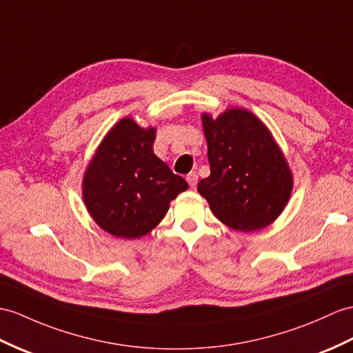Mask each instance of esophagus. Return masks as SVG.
<instances>
[{
	"mask_svg": "<svg viewBox=\"0 0 353 353\" xmlns=\"http://www.w3.org/2000/svg\"><path fill=\"white\" fill-rule=\"evenodd\" d=\"M185 179H187L188 185L196 187V184H197V174H196V172H190V174L185 176Z\"/></svg>",
	"mask_w": 353,
	"mask_h": 353,
	"instance_id": "esophagus-1",
	"label": "esophagus"
}]
</instances>
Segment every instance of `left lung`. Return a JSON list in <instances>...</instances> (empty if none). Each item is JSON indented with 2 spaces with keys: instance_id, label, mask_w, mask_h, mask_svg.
Listing matches in <instances>:
<instances>
[{
  "instance_id": "obj_1",
  "label": "left lung",
  "mask_w": 353,
  "mask_h": 353,
  "mask_svg": "<svg viewBox=\"0 0 353 353\" xmlns=\"http://www.w3.org/2000/svg\"><path fill=\"white\" fill-rule=\"evenodd\" d=\"M211 174L197 190L214 216L239 232L271 225L289 201L294 178L266 125L245 109L214 119L202 114Z\"/></svg>"
}]
</instances>
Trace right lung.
Returning a JSON list of instances; mask_svg holds the SVG:
<instances>
[{"label":"right lung","instance_id":"obj_1","mask_svg":"<svg viewBox=\"0 0 353 353\" xmlns=\"http://www.w3.org/2000/svg\"><path fill=\"white\" fill-rule=\"evenodd\" d=\"M154 139L156 128H142L125 117L110 128L85 170L83 202L110 235L134 239L150 234L170 201L188 188L154 154Z\"/></svg>","mask_w":353,"mask_h":353}]
</instances>
